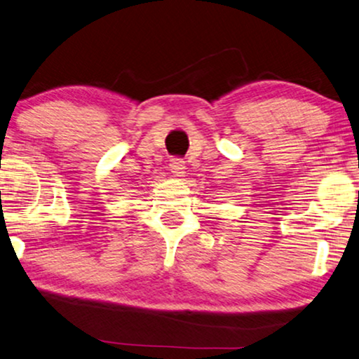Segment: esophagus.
Returning a JSON list of instances; mask_svg holds the SVG:
<instances>
[{
	"label": "esophagus",
	"instance_id": "1",
	"mask_svg": "<svg viewBox=\"0 0 359 359\" xmlns=\"http://www.w3.org/2000/svg\"><path fill=\"white\" fill-rule=\"evenodd\" d=\"M170 170H171V173H173V176H176V178H183L184 176V173H186V165H184V161L181 160V158H175V160H171V163H170Z\"/></svg>",
	"mask_w": 359,
	"mask_h": 359
}]
</instances>
